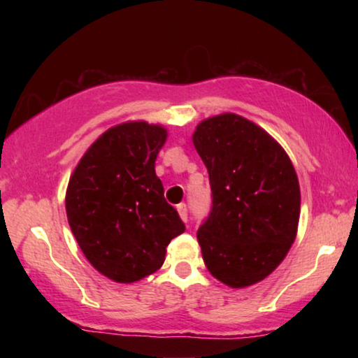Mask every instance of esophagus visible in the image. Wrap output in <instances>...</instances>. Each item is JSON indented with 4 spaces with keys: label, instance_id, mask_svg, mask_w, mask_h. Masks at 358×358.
Segmentation results:
<instances>
[{
    "label": "esophagus",
    "instance_id": "esophagus-1",
    "mask_svg": "<svg viewBox=\"0 0 358 358\" xmlns=\"http://www.w3.org/2000/svg\"><path fill=\"white\" fill-rule=\"evenodd\" d=\"M178 213H179L180 220H182V222L187 223V207H185V203H180V205H178Z\"/></svg>",
    "mask_w": 358,
    "mask_h": 358
}]
</instances>
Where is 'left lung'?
Instances as JSON below:
<instances>
[{
	"label": "left lung",
	"mask_w": 358,
	"mask_h": 358,
	"mask_svg": "<svg viewBox=\"0 0 358 358\" xmlns=\"http://www.w3.org/2000/svg\"><path fill=\"white\" fill-rule=\"evenodd\" d=\"M192 141L213 197L197 231L205 266L224 285H254L275 271L296 238L295 168L266 130L229 112L200 122Z\"/></svg>",
	"instance_id": "1"
}]
</instances>
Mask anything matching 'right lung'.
I'll list each match as a JSON object with an SVG mask.
<instances>
[{
  "label": "right lung",
  "instance_id": "add662e5",
  "mask_svg": "<svg viewBox=\"0 0 358 358\" xmlns=\"http://www.w3.org/2000/svg\"><path fill=\"white\" fill-rule=\"evenodd\" d=\"M166 138L164 127L143 120L112 127L87 148L68 182L71 231L91 266L114 282L158 271L171 239L185 229L155 173Z\"/></svg>",
  "mask_w": 358,
  "mask_h": 358
}]
</instances>
